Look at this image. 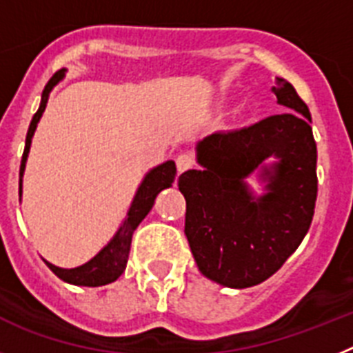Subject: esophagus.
I'll use <instances>...</instances> for the list:
<instances>
[{
    "mask_svg": "<svg viewBox=\"0 0 353 353\" xmlns=\"http://www.w3.org/2000/svg\"><path fill=\"white\" fill-rule=\"evenodd\" d=\"M176 165H177V170H179V172L190 170V168L195 165L194 154H190V152H181V154L176 158Z\"/></svg>",
    "mask_w": 353,
    "mask_h": 353,
    "instance_id": "esophagus-1",
    "label": "esophagus"
}]
</instances>
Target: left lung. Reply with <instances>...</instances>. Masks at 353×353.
Returning <instances> with one entry per match:
<instances>
[{"label":"left lung","mask_w":353,"mask_h":353,"mask_svg":"<svg viewBox=\"0 0 353 353\" xmlns=\"http://www.w3.org/2000/svg\"><path fill=\"white\" fill-rule=\"evenodd\" d=\"M284 112L240 130L219 131L197 145L202 170L177 179L186 199L185 234L204 277L228 288L263 283L307 234L318 195L311 113L293 85L274 87ZM269 194L252 197L244 179L266 157Z\"/></svg>","instance_id":"obj_1"}]
</instances>
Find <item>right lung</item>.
<instances>
[{"label":"right lung","mask_w":353,"mask_h":353,"mask_svg":"<svg viewBox=\"0 0 353 353\" xmlns=\"http://www.w3.org/2000/svg\"><path fill=\"white\" fill-rule=\"evenodd\" d=\"M65 74V69L54 72L53 78L49 79L48 85L42 90V101L41 106L37 110V113L33 115L32 122H30L28 134H26V145H24L23 159H21V168H19V190H21V177L24 172V165H26V158H28L30 145H32V137L35 133L37 122L41 121L42 113L46 110V104H48L49 92L53 90L54 85L60 81ZM174 179H176V163L174 161H167V163L159 165V167L152 168L151 172L147 174L145 179L142 181L139 192L134 195L133 204H131L130 211H128V219L124 220V223L121 225V229L117 231V234L113 236V240L110 241L96 257H92L90 261L85 263V265L78 266V268H58V266L51 265V263L46 261V265L51 268L57 277H60L62 281L69 284H76V286H104V284H110L113 281H117L122 275V272L125 270L128 265V256H130V247H131V238H133L134 229L139 228V223L142 222L147 216V213L151 211L152 204H154L156 195L161 192V190L168 188L172 185Z\"/></svg>","instance_id":"right-lung-1"}]
</instances>
